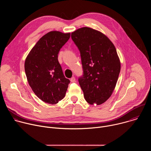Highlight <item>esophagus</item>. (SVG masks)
<instances>
[{
    "mask_svg": "<svg viewBox=\"0 0 151 151\" xmlns=\"http://www.w3.org/2000/svg\"><path fill=\"white\" fill-rule=\"evenodd\" d=\"M70 81L72 82H75L76 81V79H75V77H72L70 78Z\"/></svg>",
    "mask_w": 151,
    "mask_h": 151,
    "instance_id": "1",
    "label": "esophagus"
}]
</instances>
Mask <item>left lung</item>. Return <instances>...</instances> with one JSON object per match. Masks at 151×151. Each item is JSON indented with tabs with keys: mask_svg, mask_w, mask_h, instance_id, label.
<instances>
[{
	"mask_svg": "<svg viewBox=\"0 0 151 151\" xmlns=\"http://www.w3.org/2000/svg\"><path fill=\"white\" fill-rule=\"evenodd\" d=\"M71 37L81 54L83 75L78 81L85 99L101 104L111 96L120 72L116 48L105 35L90 27L75 30Z\"/></svg>",
	"mask_w": 151,
	"mask_h": 151,
	"instance_id": "1",
	"label": "left lung"
}]
</instances>
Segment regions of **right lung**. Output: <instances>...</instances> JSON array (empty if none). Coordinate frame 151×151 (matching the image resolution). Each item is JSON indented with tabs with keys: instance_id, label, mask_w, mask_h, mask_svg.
Wrapping results in <instances>:
<instances>
[{
	"instance_id": "obj_1",
	"label": "right lung",
	"mask_w": 151,
	"mask_h": 151,
	"mask_svg": "<svg viewBox=\"0 0 151 151\" xmlns=\"http://www.w3.org/2000/svg\"><path fill=\"white\" fill-rule=\"evenodd\" d=\"M70 37V33L51 31L43 36L31 50L24 63L29 85L43 101L54 104L67 91L69 79L64 76L58 54Z\"/></svg>"
}]
</instances>
